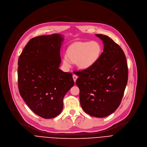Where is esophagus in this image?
<instances>
[{"mask_svg":"<svg viewBox=\"0 0 147 147\" xmlns=\"http://www.w3.org/2000/svg\"><path fill=\"white\" fill-rule=\"evenodd\" d=\"M77 76H76V74H73V80H74V82H76V80H77Z\"/></svg>","mask_w":147,"mask_h":147,"instance_id":"obj_1","label":"esophagus"}]
</instances>
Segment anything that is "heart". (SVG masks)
I'll return each mask as SVG.
<instances>
[{"label": "heart", "instance_id": "heart-1", "mask_svg": "<svg viewBox=\"0 0 147 147\" xmlns=\"http://www.w3.org/2000/svg\"><path fill=\"white\" fill-rule=\"evenodd\" d=\"M102 53V46L96 41L76 42L70 46L67 55L63 57V64L70 67L71 62L76 63L82 70H86L93 66L99 60Z\"/></svg>", "mask_w": 147, "mask_h": 147}]
</instances>
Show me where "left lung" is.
<instances>
[{"label":"left lung","instance_id":"8db88e82","mask_svg":"<svg viewBox=\"0 0 147 147\" xmlns=\"http://www.w3.org/2000/svg\"><path fill=\"white\" fill-rule=\"evenodd\" d=\"M103 41V52L90 68L76 71L83 111L96 118L113 113L121 104L128 82V64L121 47L111 38L96 34Z\"/></svg>","mask_w":147,"mask_h":147}]
</instances>
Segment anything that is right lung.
<instances>
[{
  "mask_svg": "<svg viewBox=\"0 0 147 147\" xmlns=\"http://www.w3.org/2000/svg\"><path fill=\"white\" fill-rule=\"evenodd\" d=\"M63 40L59 34L33 38L18 59L19 93L29 108L45 119L61 113L64 97L74 84L71 73L59 69Z\"/></svg>",
  "mask_w": 147,
  "mask_h": 147,
  "instance_id": "add662e5",
  "label": "right lung"
}]
</instances>
